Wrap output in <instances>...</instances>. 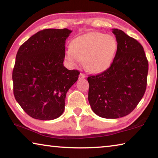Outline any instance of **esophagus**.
Masks as SVG:
<instances>
[{
	"label": "esophagus",
	"instance_id": "esophagus-1",
	"mask_svg": "<svg viewBox=\"0 0 158 158\" xmlns=\"http://www.w3.org/2000/svg\"><path fill=\"white\" fill-rule=\"evenodd\" d=\"M79 78L80 79H84V78H85V74H84V73H80V74H79Z\"/></svg>",
	"mask_w": 158,
	"mask_h": 158
}]
</instances>
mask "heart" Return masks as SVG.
I'll return each mask as SVG.
<instances>
[{
  "label": "heart",
  "mask_w": 158,
  "mask_h": 158,
  "mask_svg": "<svg viewBox=\"0 0 158 158\" xmlns=\"http://www.w3.org/2000/svg\"><path fill=\"white\" fill-rule=\"evenodd\" d=\"M117 50V42L112 35L90 32L74 38L65 59L70 65L84 60L88 69L95 73L105 71L111 66Z\"/></svg>",
  "instance_id": "1"
}]
</instances>
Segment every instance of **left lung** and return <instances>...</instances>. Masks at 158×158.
Wrapping results in <instances>:
<instances>
[{
    "label": "left lung",
    "mask_w": 158,
    "mask_h": 158,
    "mask_svg": "<svg viewBox=\"0 0 158 158\" xmlns=\"http://www.w3.org/2000/svg\"><path fill=\"white\" fill-rule=\"evenodd\" d=\"M117 51L111 66L88 77L89 102L95 114L118 118L130 114L145 93L148 63L143 48L135 39L117 28Z\"/></svg>",
    "instance_id": "left-lung-1"
}]
</instances>
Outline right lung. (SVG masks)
<instances>
[{
  "instance_id": "add662e5",
  "label": "right lung",
  "mask_w": 158,
  "mask_h": 158,
  "mask_svg": "<svg viewBox=\"0 0 158 158\" xmlns=\"http://www.w3.org/2000/svg\"><path fill=\"white\" fill-rule=\"evenodd\" d=\"M72 31L37 32L19 49L12 72L15 98L26 114L43 121L56 119L65 109L66 93L79 72L63 65L65 40Z\"/></svg>"
}]
</instances>
